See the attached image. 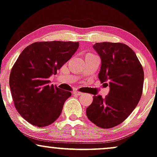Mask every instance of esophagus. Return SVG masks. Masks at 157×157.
<instances>
[{
	"mask_svg": "<svg viewBox=\"0 0 157 157\" xmlns=\"http://www.w3.org/2000/svg\"><path fill=\"white\" fill-rule=\"evenodd\" d=\"M73 93L75 95H76V96H82V95L84 94L83 93H81V92H78V91H74Z\"/></svg>",
	"mask_w": 157,
	"mask_h": 157,
	"instance_id": "1",
	"label": "esophagus"
}]
</instances>
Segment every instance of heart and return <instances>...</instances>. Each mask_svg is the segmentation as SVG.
<instances>
[{"instance_id": "1", "label": "heart", "mask_w": 157, "mask_h": 157, "mask_svg": "<svg viewBox=\"0 0 157 157\" xmlns=\"http://www.w3.org/2000/svg\"><path fill=\"white\" fill-rule=\"evenodd\" d=\"M88 55H90V54H88Z\"/></svg>"}]
</instances>
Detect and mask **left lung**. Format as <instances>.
I'll use <instances>...</instances> for the list:
<instances>
[{
	"label": "left lung",
	"instance_id": "obj_1",
	"mask_svg": "<svg viewBox=\"0 0 157 157\" xmlns=\"http://www.w3.org/2000/svg\"><path fill=\"white\" fill-rule=\"evenodd\" d=\"M93 47L101 59L98 78L109 85L110 91L105 98L93 96L86 113L99 128H113L125 120L138 105L143 88V68L133 50L124 44L102 42Z\"/></svg>",
	"mask_w": 157,
	"mask_h": 157
}]
</instances>
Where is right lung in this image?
Here are the masks:
<instances>
[{"mask_svg": "<svg viewBox=\"0 0 157 157\" xmlns=\"http://www.w3.org/2000/svg\"><path fill=\"white\" fill-rule=\"evenodd\" d=\"M78 42H36L26 47L12 67L10 87L17 112L37 127L53 123L62 111L70 91L50 85L56 75L78 48Z\"/></svg>", "mask_w": 157, "mask_h": 157, "instance_id": "add662e5", "label": "right lung"}]
</instances>
